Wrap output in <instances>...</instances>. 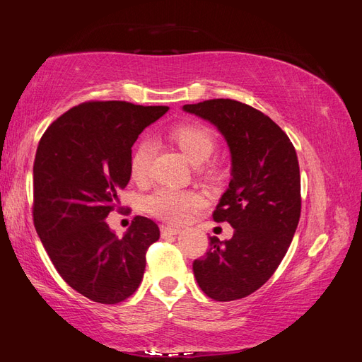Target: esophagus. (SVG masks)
<instances>
[{"instance_id": "34e87169", "label": "esophagus", "mask_w": 362, "mask_h": 362, "mask_svg": "<svg viewBox=\"0 0 362 362\" xmlns=\"http://www.w3.org/2000/svg\"><path fill=\"white\" fill-rule=\"evenodd\" d=\"M160 231L163 237H169V235H177L180 234V229L178 228H173V226H168V225H161L160 226Z\"/></svg>"}]
</instances>
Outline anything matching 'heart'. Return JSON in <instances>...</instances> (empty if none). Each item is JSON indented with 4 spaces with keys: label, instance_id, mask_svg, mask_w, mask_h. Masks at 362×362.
<instances>
[{
    "label": "heart",
    "instance_id": "b5f03b06",
    "mask_svg": "<svg viewBox=\"0 0 362 362\" xmlns=\"http://www.w3.org/2000/svg\"><path fill=\"white\" fill-rule=\"evenodd\" d=\"M170 136L193 166H199V164L210 158L216 145L211 131L194 122H185L173 127ZM152 154H154L152 141L149 139L140 140L129 160V173L136 182L141 184L146 181ZM201 204L202 198L198 193L161 187L148 196L145 208L148 213L161 218L164 222L181 223L189 217L193 208L199 206Z\"/></svg>",
    "mask_w": 362,
    "mask_h": 362
}]
</instances>
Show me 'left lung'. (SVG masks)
<instances>
[{
    "label": "left lung",
    "mask_w": 362,
    "mask_h": 362,
    "mask_svg": "<svg viewBox=\"0 0 362 362\" xmlns=\"http://www.w3.org/2000/svg\"><path fill=\"white\" fill-rule=\"evenodd\" d=\"M213 124L231 152V181L213 218L234 235L194 259L201 290L214 300L246 298L269 281L286 257L300 217V172L288 136L264 113L234 100L182 105Z\"/></svg>",
    "instance_id": "1"
}]
</instances>
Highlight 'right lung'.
<instances>
[{
  "label": "right lung",
  "instance_id": "1",
  "mask_svg": "<svg viewBox=\"0 0 362 362\" xmlns=\"http://www.w3.org/2000/svg\"><path fill=\"white\" fill-rule=\"evenodd\" d=\"M169 107L90 101L48 127L33 166V218L42 245L69 286L98 303L133 294L146 250L160 238L156 222L136 216L124 237L105 222L129 182L131 148Z\"/></svg>",
  "mask_w": 362,
  "mask_h": 362
}]
</instances>
